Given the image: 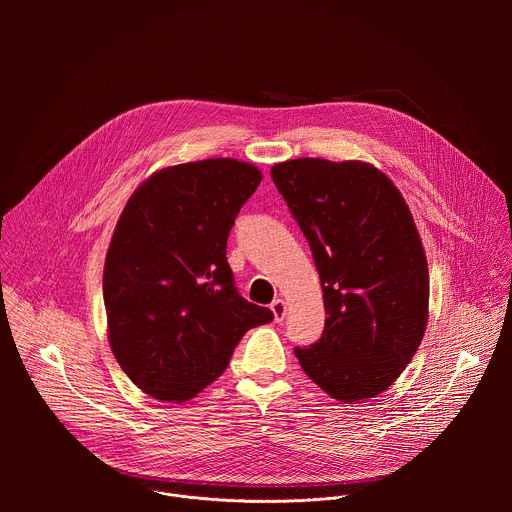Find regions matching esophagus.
<instances>
[{"instance_id": "34e87169", "label": "esophagus", "mask_w": 512, "mask_h": 512, "mask_svg": "<svg viewBox=\"0 0 512 512\" xmlns=\"http://www.w3.org/2000/svg\"><path fill=\"white\" fill-rule=\"evenodd\" d=\"M271 312H273L275 322H283V318L287 316V304L281 298H277L271 302Z\"/></svg>"}]
</instances>
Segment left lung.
<instances>
[{
  "label": "left lung",
  "instance_id": "1",
  "mask_svg": "<svg viewBox=\"0 0 512 512\" xmlns=\"http://www.w3.org/2000/svg\"><path fill=\"white\" fill-rule=\"evenodd\" d=\"M271 178L310 243L328 314L322 338L296 348L304 373L342 403L387 391L417 352L429 271L411 210L369 162L298 158Z\"/></svg>",
  "mask_w": 512,
  "mask_h": 512
}]
</instances>
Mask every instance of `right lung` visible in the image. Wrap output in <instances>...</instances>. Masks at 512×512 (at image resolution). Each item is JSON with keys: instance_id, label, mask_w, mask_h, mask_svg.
Listing matches in <instances>:
<instances>
[{"instance_id": "right-lung-1", "label": "right lung", "mask_w": 512, "mask_h": 512, "mask_svg": "<svg viewBox=\"0 0 512 512\" xmlns=\"http://www.w3.org/2000/svg\"><path fill=\"white\" fill-rule=\"evenodd\" d=\"M235 158L168 166L129 196L103 269L107 336L123 373L184 403L221 377L243 334L273 320L233 283L227 239L261 184Z\"/></svg>"}]
</instances>
